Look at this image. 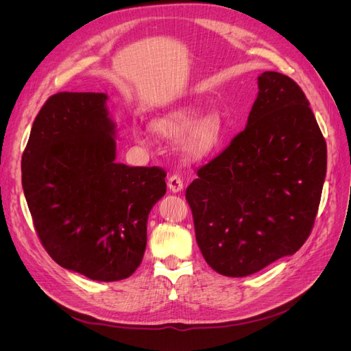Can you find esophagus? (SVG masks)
I'll list each match as a JSON object with an SVG mask.
<instances>
[{"label": "esophagus", "instance_id": "obj_1", "mask_svg": "<svg viewBox=\"0 0 351 351\" xmlns=\"http://www.w3.org/2000/svg\"><path fill=\"white\" fill-rule=\"evenodd\" d=\"M183 187H184L183 180H182V177H180L178 174H173V176L168 177V189L171 190L173 193L182 192Z\"/></svg>", "mask_w": 351, "mask_h": 351}]
</instances>
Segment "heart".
I'll use <instances>...</instances> for the list:
<instances>
[{
  "mask_svg": "<svg viewBox=\"0 0 351 351\" xmlns=\"http://www.w3.org/2000/svg\"><path fill=\"white\" fill-rule=\"evenodd\" d=\"M202 114L204 108L199 105H183L154 120L152 130L168 141H177L186 136L183 141L184 152L193 158H204L217 149L224 127L217 114H206L204 117ZM136 142L146 146L152 142V136L147 132L137 133Z\"/></svg>",
  "mask_w": 351,
  "mask_h": 351,
  "instance_id": "b5f03b06",
  "label": "heart"
}]
</instances>
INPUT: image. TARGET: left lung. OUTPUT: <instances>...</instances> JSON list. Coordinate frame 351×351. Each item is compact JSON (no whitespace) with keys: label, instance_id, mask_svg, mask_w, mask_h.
Masks as SVG:
<instances>
[{"label":"left lung","instance_id":"1","mask_svg":"<svg viewBox=\"0 0 351 351\" xmlns=\"http://www.w3.org/2000/svg\"><path fill=\"white\" fill-rule=\"evenodd\" d=\"M258 88L246 129L186 190L197 246L226 277H247L303 246L326 174V143L299 84L265 71Z\"/></svg>","mask_w":351,"mask_h":351}]
</instances>
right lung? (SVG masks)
I'll return each instance as SVG.
<instances>
[{"mask_svg":"<svg viewBox=\"0 0 351 351\" xmlns=\"http://www.w3.org/2000/svg\"><path fill=\"white\" fill-rule=\"evenodd\" d=\"M107 99L95 92L52 95L32 125L22 184L49 256L108 282L130 277L141 265L147 217L165 195L167 173L115 162Z\"/></svg>","mask_w":351,"mask_h":351,"instance_id":"1","label":"right lung"}]
</instances>
